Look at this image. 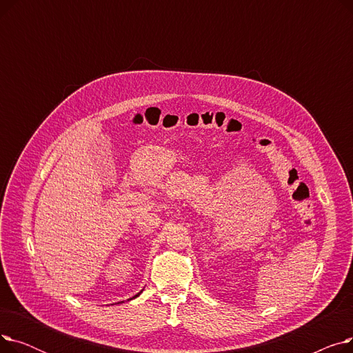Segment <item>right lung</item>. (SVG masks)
<instances>
[{
  "label": "right lung",
  "mask_w": 353,
  "mask_h": 353,
  "mask_svg": "<svg viewBox=\"0 0 353 353\" xmlns=\"http://www.w3.org/2000/svg\"><path fill=\"white\" fill-rule=\"evenodd\" d=\"M140 293H141V292H140ZM140 293H137V294H136V296H133V298H132V299H134V298H137V296H139V294H140Z\"/></svg>",
  "instance_id": "right-lung-1"
}]
</instances>
